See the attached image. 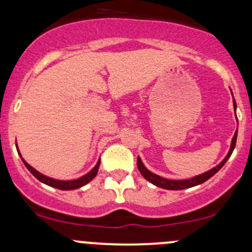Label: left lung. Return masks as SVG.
<instances>
[{"mask_svg":"<svg viewBox=\"0 0 252 252\" xmlns=\"http://www.w3.org/2000/svg\"><path fill=\"white\" fill-rule=\"evenodd\" d=\"M233 105H234V110H235V109H237V103H235L234 98H233ZM237 134H238V132L235 131L233 139H232L231 149H229L228 154H227V156L224 158V159L222 162H221L220 164H218V166L214 167L213 169L208 170V172L203 173V174H201V175H197V177L191 178V179H188V180H169V179H164V178H162V177H158V175L154 174V173H151L150 170H148L147 168H145L144 164H143V162L140 161L139 158H138V159H137V167H138V169H139L140 174H142L143 177L145 178V179H147L148 181H150V183L154 184V185L158 186V188H161V189H166V190H184V189L193 188V186L199 185V184H203L204 181L210 179V178H212L214 174H216L219 170L222 168L223 164L226 163L227 159L229 158V156H231L232 153H233V150L235 148V142H237Z\"/></svg>","mask_w":252,"mask_h":252,"instance_id":"obj_1","label":"left lung"}]
</instances>
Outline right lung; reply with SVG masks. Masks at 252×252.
<instances>
[{"instance_id": "obj_1", "label": "right lung", "mask_w": 252, "mask_h": 252, "mask_svg": "<svg viewBox=\"0 0 252 252\" xmlns=\"http://www.w3.org/2000/svg\"><path fill=\"white\" fill-rule=\"evenodd\" d=\"M23 162H24V164H25V166H26V168H28L30 172H31L32 174H33L34 177H36L39 181H42V183L47 184V185L51 186V188L59 189V190H75V189L82 188V186L85 185V184H88L89 181H91L94 177H96L97 172H98L99 163H101V161H99V159H98V162H97V164L94 167L93 170H90V172H89L88 174H85V175H84V177L79 178V179L62 181V180H55V179H53V178L45 177V175L40 174L39 172H37V170L34 169V168H32V167L30 166L29 163H26V162L24 161V159H23Z\"/></svg>"}]
</instances>
